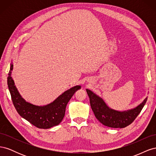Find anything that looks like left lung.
Wrapping results in <instances>:
<instances>
[{"mask_svg":"<svg viewBox=\"0 0 156 156\" xmlns=\"http://www.w3.org/2000/svg\"><path fill=\"white\" fill-rule=\"evenodd\" d=\"M87 92L90 98L91 108L96 119L102 124L113 128H124L130 125L142 111L148 99L146 98L142 103L133 109L120 112L108 108L101 98L90 90L87 89Z\"/></svg>","mask_w":156,"mask_h":156,"instance_id":"8db88e82","label":"left lung"}]
</instances>
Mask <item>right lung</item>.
Segmentation results:
<instances>
[{"mask_svg": "<svg viewBox=\"0 0 156 156\" xmlns=\"http://www.w3.org/2000/svg\"><path fill=\"white\" fill-rule=\"evenodd\" d=\"M12 69L13 65L11 64L8 73V86L13 104L18 114L37 128L49 129L58 125L64 116L69 100L75 92L81 88V86L71 88L48 105L36 106L27 102L20 96L11 77Z\"/></svg>", "mask_w": 156, "mask_h": 156, "instance_id": "add662e5", "label": "right lung"}]
</instances>
